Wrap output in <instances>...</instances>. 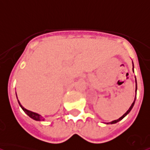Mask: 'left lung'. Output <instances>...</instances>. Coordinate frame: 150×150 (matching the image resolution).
I'll return each mask as SVG.
<instances>
[{
    "label": "left lung",
    "instance_id": "left-lung-1",
    "mask_svg": "<svg viewBox=\"0 0 150 150\" xmlns=\"http://www.w3.org/2000/svg\"><path fill=\"white\" fill-rule=\"evenodd\" d=\"M132 64H133V63H132ZM132 71H133V68H132ZM137 79H136V97H137ZM135 100H136V97H135V100H134V101H133V102H132V105H131L129 109H128V110H127V111L126 113L124 114V115H122V117H120V118H119V119H116V120H114V121H112V122H108V123H110V124H113V123H116V122H119L120 120H122V119H123V118H124V117H125V116H126V115H127V114H129V112L131 111V110H132V109L134 104H135Z\"/></svg>",
    "mask_w": 150,
    "mask_h": 150
}]
</instances>
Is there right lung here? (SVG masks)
Returning a JSON list of instances; mask_svg holds the SVG:
<instances>
[{
    "instance_id": "1",
    "label": "right lung",
    "mask_w": 150,
    "mask_h": 150,
    "mask_svg": "<svg viewBox=\"0 0 150 150\" xmlns=\"http://www.w3.org/2000/svg\"><path fill=\"white\" fill-rule=\"evenodd\" d=\"M17 96V95H16ZM18 104H19V105L21 106V108L23 109V110L27 115L30 117V118H31V119H33L34 120H36V121H44L45 120V119L43 118L41 115H40L39 114H37V113H35V112H32V111H30V110H27V109H25V108L22 105L20 104V102H19V100H18Z\"/></svg>"
}]
</instances>
